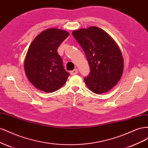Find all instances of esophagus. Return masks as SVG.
<instances>
[{
  "mask_svg": "<svg viewBox=\"0 0 148 148\" xmlns=\"http://www.w3.org/2000/svg\"><path fill=\"white\" fill-rule=\"evenodd\" d=\"M78 72V70L77 69H74L73 70L71 71H70V73H71V75H74L77 74Z\"/></svg>",
  "mask_w": 148,
  "mask_h": 148,
  "instance_id": "1",
  "label": "esophagus"
}]
</instances>
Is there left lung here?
<instances>
[{
	"label": "left lung",
	"mask_w": 148,
	"mask_h": 148,
	"mask_svg": "<svg viewBox=\"0 0 148 148\" xmlns=\"http://www.w3.org/2000/svg\"><path fill=\"white\" fill-rule=\"evenodd\" d=\"M83 48L90 67L84 78L88 88L95 94H102L114 88L122 77L123 59L120 49L105 31L90 26L72 31Z\"/></svg>",
	"instance_id": "obj_1"
}]
</instances>
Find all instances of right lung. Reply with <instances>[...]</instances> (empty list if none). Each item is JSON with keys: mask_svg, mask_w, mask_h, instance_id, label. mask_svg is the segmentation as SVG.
I'll return each mask as SVG.
<instances>
[{"mask_svg": "<svg viewBox=\"0 0 148 148\" xmlns=\"http://www.w3.org/2000/svg\"><path fill=\"white\" fill-rule=\"evenodd\" d=\"M69 35L66 31L49 28L39 33L31 43L24 69L29 81L39 90L54 92L66 83L70 74L64 68L57 49Z\"/></svg>", "mask_w": 148, "mask_h": 148, "instance_id": "obj_1", "label": "right lung"}]
</instances>
